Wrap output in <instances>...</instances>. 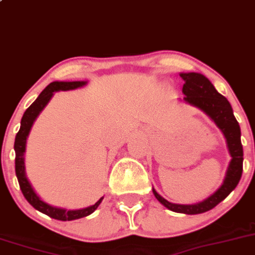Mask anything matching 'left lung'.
Returning <instances> with one entry per match:
<instances>
[{"label":"left lung","mask_w":255,"mask_h":255,"mask_svg":"<svg viewBox=\"0 0 255 255\" xmlns=\"http://www.w3.org/2000/svg\"><path fill=\"white\" fill-rule=\"evenodd\" d=\"M184 81L182 92L183 102L198 108L208 116L212 122L221 129L226 138L227 147L232 159L229 162L226 177L221 187L204 201L194 204H177L168 202L153 188V194L160 204L169 211L183 214H201L213 209L217 204L229 196L232 190L238 185L243 172V145L241 142V127L233 115L231 103L214 88L211 81L202 73H179Z\"/></svg>","instance_id":"left-lung-1"}]
</instances>
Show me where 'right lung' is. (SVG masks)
<instances>
[{
	"label": "right lung",
	"instance_id": "1",
	"mask_svg": "<svg viewBox=\"0 0 255 255\" xmlns=\"http://www.w3.org/2000/svg\"><path fill=\"white\" fill-rule=\"evenodd\" d=\"M87 85V81H72V82H67V81H54V82L49 83L46 88L41 92V95L37 97V100L29 106L23 113V117L21 120V127H19L18 133L16 134V139H14V152H16V159H14V167H16V175L18 179L19 188H21L22 193H23L24 198L27 199L29 204L37 209L41 213L46 214V216L51 217L53 219H58V221H75V219L83 218L90 214H92L101 202L103 201L102 198L98 199L93 206L87 207V208L82 209H66L61 208V207L52 206V204L46 203L41 197L36 193V190L32 187L31 182L28 180L26 174V167H24V152H26V143L27 138H28L31 128L33 126L34 121L39 116V113L43 111L47 103L51 101L53 97L54 92H59V91H71L76 90V88H81L83 86Z\"/></svg>",
	"mask_w": 255,
	"mask_h": 255
}]
</instances>
